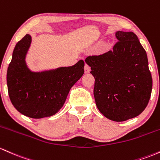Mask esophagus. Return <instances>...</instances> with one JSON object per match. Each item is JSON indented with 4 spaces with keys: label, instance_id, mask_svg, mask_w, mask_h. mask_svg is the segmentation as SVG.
I'll return each mask as SVG.
<instances>
[{
    "label": "esophagus",
    "instance_id": "obj_1",
    "mask_svg": "<svg viewBox=\"0 0 160 160\" xmlns=\"http://www.w3.org/2000/svg\"><path fill=\"white\" fill-rule=\"evenodd\" d=\"M90 70H91V67L88 65V64H85V73H88Z\"/></svg>",
    "mask_w": 160,
    "mask_h": 160
}]
</instances>
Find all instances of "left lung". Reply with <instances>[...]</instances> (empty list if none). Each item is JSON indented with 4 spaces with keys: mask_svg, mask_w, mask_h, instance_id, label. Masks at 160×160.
<instances>
[{
    "mask_svg": "<svg viewBox=\"0 0 160 160\" xmlns=\"http://www.w3.org/2000/svg\"><path fill=\"white\" fill-rule=\"evenodd\" d=\"M112 51L89 56L86 63L94 77V96L107 119L123 122L136 117L150 100L152 81L147 53L132 32H116Z\"/></svg>",
    "mask_w": 160,
    "mask_h": 160,
    "instance_id": "1",
    "label": "left lung"
}]
</instances>
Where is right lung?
I'll return each instance as SVG.
<instances>
[{"label":"right lung","instance_id":"obj_1","mask_svg":"<svg viewBox=\"0 0 160 160\" xmlns=\"http://www.w3.org/2000/svg\"><path fill=\"white\" fill-rule=\"evenodd\" d=\"M32 42L28 34L16 44L7 73L8 94L13 107L28 117L41 119L62 108L71 88L84 74L81 60L67 67L32 72L26 62Z\"/></svg>","mask_w":160,"mask_h":160}]
</instances>
